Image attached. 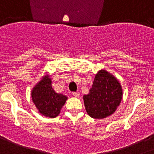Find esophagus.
<instances>
[{
    "label": "esophagus",
    "mask_w": 154,
    "mask_h": 154,
    "mask_svg": "<svg viewBox=\"0 0 154 154\" xmlns=\"http://www.w3.org/2000/svg\"><path fill=\"white\" fill-rule=\"evenodd\" d=\"M72 94H73L74 97H80V93L79 92H73Z\"/></svg>",
    "instance_id": "esophagus-1"
}]
</instances>
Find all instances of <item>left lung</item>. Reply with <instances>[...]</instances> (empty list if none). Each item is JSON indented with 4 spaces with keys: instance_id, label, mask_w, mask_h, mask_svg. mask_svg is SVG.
Returning a JSON list of instances; mask_svg holds the SVG:
<instances>
[{
    "instance_id": "8db88e82",
    "label": "left lung",
    "mask_w": 154,
    "mask_h": 154,
    "mask_svg": "<svg viewBox=\"0 0 154 154\" xmlns=\"http://www.w3.org/2000/svg\"><path fill=\"white\" fill-rule=\"evenodd\" d=\"M122 96L118 80L106 70H100L95 76L90 93L84 96L86 110L93 118H105L115 112Z\"/></svg>"
}]
</instances>
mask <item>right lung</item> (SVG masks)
Here are the masks:
<instances>
[{"label": "right lung", "mask_w": 154, "mask_h": 154, "mask_svg": "<svg viewBox=\"0 0 154 154\" xmlns=\"http://www.w3.org/2000/svg\"><path fill=\"white\" fill-rule=\"evenodd\" d=\"M32 100L37 109L45 117L54 118L60 113L67 97L61 94H57L51 86V78L44 76L33 89Z\"/></svg>", "instance_id": "1"}]
</instances>
